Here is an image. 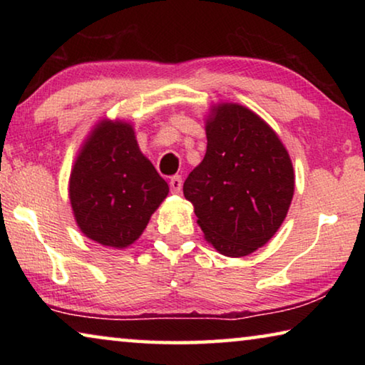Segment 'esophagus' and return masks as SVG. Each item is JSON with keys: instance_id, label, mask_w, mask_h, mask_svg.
I'll list each match as a JSON object with an SVG mask.
<instances>
[{"instance_id": "esophagus-1", "label": "esophagus", "mask_w": 365, "mask_h": 365, "mask_svg": "<svg viewBox=\"0 0 365 365\" xmlns=\"http://www.w3.org/2000/svg\"><path fill=\"white\" fill-rule=\"evenodd\" d=\"M169 185H170L172 193H180V190H182V177H180V175L172 177Z\"/></svg>"}]
</instances>
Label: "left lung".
Segmentation results:
<instances>
[{
	"label": "left lung",
	"instance_id": "left-lung-1",
	"mask_svg": "<svg viewBox=\"0 0 365 365\" xmlns=\"http://www.w3.org/2000/svg\"><path fill=\"white\" fill-rule=\"evenodd\" d=\"M205 159L183 195L205 238L220 255L243 257L261 248L285 220L294 170L285 145L262 117L238 103H217L206 115Z\"/></svg>",
	"mask_w": 365,
	"mask_h": 365
}]
</instances>
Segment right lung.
I'll return each mask as SVG.
<instances>
[{
  "label": "right lung",
  "instance_id": "add662e5",
  "mask_svg": "<svg viewBox=\"0 0 365 365\" xmlns=\"http://www.w3.org/2000/svg\"><path fill=\"white\" fill-rule=\"evenodd\" d=\"M169 185L140 151L130 122L104 117L80 146L69 177L73 219L86 238L125 250L141 237Z\"/></svg>",
  "mask_w": 365,
  "mask_h": 365
}]
</instances>
